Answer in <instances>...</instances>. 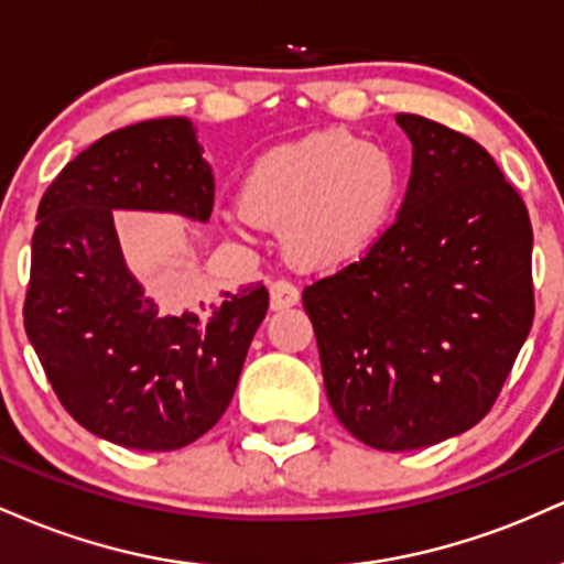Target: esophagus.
<instances>
[{
  "label": "esophagus",
  "mask_w": 564,
  "mask_h": 564,
  "mask_svg": "<svg viewBox=\"0 0 564 564\" xmlns=\"http://www.w3.org/2000/svg\"><path fill=\"white\" fill-rule=\"evenodd\" d=\"M300 302V289L291 281H275L270 283V307L273 310H286L294 307Z\"/></svg>",
  "instance_id": "obj_1"
}]
</instances>
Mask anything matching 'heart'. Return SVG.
Returning <instances> with one entry per match:
<instances>
[{
  "mask_svg": "<svg viewBox=\"0 0 564 564\" xmlns=\"http://www.w3.org/2000/svg\"><path fill=\"white\" fill-rule=\"evenodd\" d=\"M403 174L387 148L349 132H313L254 161L230 230L286 228L283 243L304 268H341L368 254L398 215Z\"/></svg>",
  "mask_w": 564,
  "mask_h": 564,
  "instance_id": "heart-1",
  "label": "heart"
}]
</instances>
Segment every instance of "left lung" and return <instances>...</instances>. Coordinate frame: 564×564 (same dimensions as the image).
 <instances>
[{
    "mask_svg": "<svg viewBox=\"0 0 564 564\" xmlns=\"http://www.w3.org/2000/svg\"><path fill=\"white\" fill-rule=\"evenodd\" d=\"M394 121L413 145L398 217L302 302L336 419L371 448L413 451L496 403L533 326V228L480 142L416 113Z\"/></svg>",
    "mask_w": 564,
    "mask_h": 564,
    "instance_id": "1",
    "label": "left lung"
}]
</instances>
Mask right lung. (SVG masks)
Segmentation results:
<instances>
[{"label":"right lung","instance_id":"right-lung-1","mask_svg":"<svg viewBox=\"0 0 564 564\" xmlns=\"http://www.w3.org/2000/svg\"><path fill=\"white\" fill-rule=\"evenodd\" d=\"M200 153L185 116L116 129L63 166L36 212L25 334L63 408L124 448L177 451L209 432L268 313V289L251 283L172 315L129 273L113 212L209 223Z\"/></svg>","mask_w":564,"mask_h":564}]
</instances>
